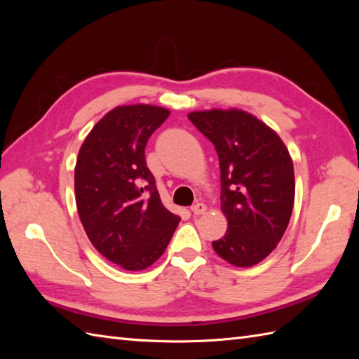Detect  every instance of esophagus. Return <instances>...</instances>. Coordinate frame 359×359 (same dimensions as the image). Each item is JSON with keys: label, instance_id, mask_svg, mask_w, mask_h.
I'll use <instances>...</instances> for the list:
<instances>
[{"label": "esophagus", "instance_id": "1", "mask_svg": "<svg viewBox=\"0 0 359 359\" xmlns=\"http://www.w3.org/2000/svg\"><path fill=\"white\" fill-rule=\"evenodd\" d=\"M205 211H207V207H205V205L201 203V202L199 203H194L193 207H191V212H193V215H196V216L203 215Z\"/></svg>", "mask_w": 359, "mask_h": 359}]
</instances>
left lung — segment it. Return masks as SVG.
Wrapping results in <instances>:
<instances>
[{"label":"left lung","instance_id":"8db88e82","mask_svg":"<svg viewBox=\"0 0 359 359\" xmlns=\"http://www.w3.org/2000/svg\"><path fill=\"white\" fill-rule=\"evenodd\" d=\"M215 144L220 165V208L228 219L216 253L236 266L256 265L276 248L294 203V170L279 135L241 109L188 114Z\"/></svg>","mask_w":359,"mask_h":359}]
</instances>
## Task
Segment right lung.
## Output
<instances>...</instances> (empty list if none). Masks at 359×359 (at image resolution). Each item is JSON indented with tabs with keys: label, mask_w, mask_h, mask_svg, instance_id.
Masks as SVG:
<instances>
[{
	"label": "right lung",
	"mask_w": 359,
	"mask_h": 359,
	"mask_svg": "<svg viewBox=\"0 0 359 359\" xmlns=\"http://www.w3.org/2000/svg\"><path fill=\"white\" fill-rule=\"evenodd\" d=\"M168 116L158 106H117L93 128L75 165V202L89 241L129 271L154 264L180 222L163 207L144 160L148 139Z\"/></svg>",
	"instance_id": "1"
}]
</instances>
